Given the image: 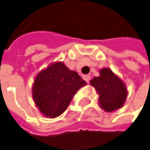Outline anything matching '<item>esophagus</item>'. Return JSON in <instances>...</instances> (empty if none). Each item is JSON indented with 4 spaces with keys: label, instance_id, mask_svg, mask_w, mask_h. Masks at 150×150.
Returning a JSON list of instances; mask_svg holds the SVG:
<instances>
[{
    "label": "esophagus",
    "instance_id": "34e87169",
    "mask_svg": "<svg viewBox=\"0 0 150 150\" xmlns=\"http://www.w3.org/2000/svg\"><path fill=\"white\" fill-rule=\"evenodd\" d=\"M83 79L87 81V82H89V81H90V76L89 75H83Z\"/></svg>",
    "mask_w": 150,
    "mask_h": 150
}]
</instances>
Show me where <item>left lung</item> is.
<instances>
[{
  "label": "left lung",
  "instance_id": "left-lung-1",
  "mask_svg": "<svg viewBox=\"0 0 150 150\" xmlns=\"http://www.w3.org/2000/svg\"><path fill=\"white\" fill-rule=\"evenodd\" d=\"M99 94L100 106L107 112H112L120 108L126 100L127 88L121 79L110 69H103L100 76L90 81Z\"/></svg>",
  "mask_w": 150,
  "mask_h": 150
}]
</instances>
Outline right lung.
Wrapping results in <instances>:
<instances>
[{"label":"right lung","instance_id":"add662e5","mask_svg":"<svg viewBox=\"0 0 150 150\" xmlns=\"http://www.w3.org/2000/svg\"><path fill=\"white\" fill-rule=\"evenodd\" d=\"M87 82L62 62L50 65L36 76L33 97L39 110L50 118L61 115L69 107L77 90Z\"/></svg>","mask_w":150,"mask_h":150}]
</instances>
